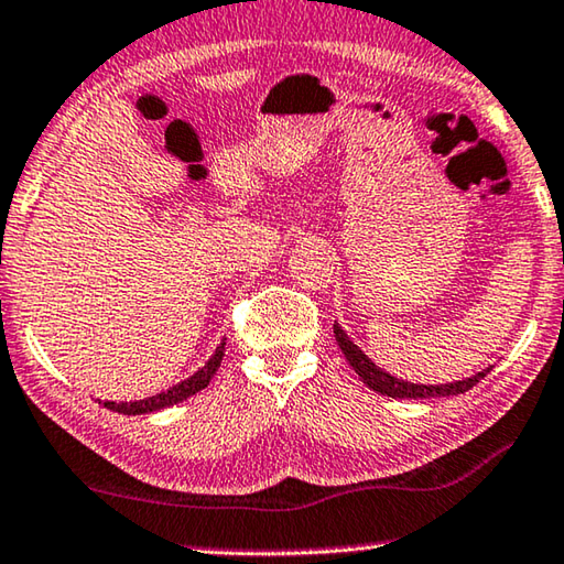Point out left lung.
<instances>
[{"label":"left lung","mask_w":564,"mask_h":564,"mask_svg":"<svg viewBox=\"0 0 564 564\" xmlns=\"http://www.w3.org/2000/svg\"><path fill=\"white\" fill-rule=\"evenodd\" d=\"M334 336L338 346H341V351L346 356V361L354 366V371L359 373L364 379V383L369 389L377 391V394L383 397H391V399H432V397H457L464 394V391H469L475 383H479L481 379L487 377L489 369L475 373V377L469 379H462V381H454V383H436V387H426V383H411V381H401L394 379L391 373L381 371L377 364H373L369 356H366L359 346H356L351 338H348L341 326L334 324Z\"/></svg>","instance_id":"left-lung-1"}]
</instances>
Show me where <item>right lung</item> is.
Masks as SVG:
<instances>
[{
  "instance_id": "right-lung-1",
  "label": "right lung",
  "mask_w": 564,
  "mask_h": 564,
  "mask_svg": "<svg viewBox=\"0 0 564 564\" xmlns=\"http://www.w3.org/2000/svg\"><path fill=\"white\" fill-rule=\"evenodd\" d=\"M223 354H226V341H220V346L216 348V354L210 356L208 364L203 366V369H198L193 373L191 379H185L181 383H175L173 389L163 391V394H155V397H148V399H140V401H105L107 409L112 411H120V414H150V411H160V409H167L173 404H181V401H185L187 397L198 394L200 389H205L213 379V373L218 371V366L223 361Z\"/></svg>"
}]
</instances>
